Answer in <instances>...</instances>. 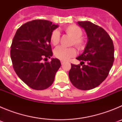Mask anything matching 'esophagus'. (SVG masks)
I'll return each instance as SVG.
<instances>
[{
    "mask_svg": "<svg viewBox=\"0 0 122 122\" xmlns=\"http://www.w3.org/2000/svg\"><path fill=\"white\" fill-rule=\"evenodd\" d=\"M60 62H61V64L63 65V63H65V61H63V60H61V61H60Z\"/></svg>",
    "mask_w": 122,
    "mask_h": 122,
    "instance_id": "esophagus-1",
    "label": "esophagus"
}]
</instances>
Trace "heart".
I'll use <instances>...</instances> for the list:
<instances>
[{
	"label": "heart",
	"instance_id": "1",
	"mask_svg": "<svg viewBox=\"0 0 122 122\" xmlns=\"http://www.w3.org/2000/svg\"><path fill=\"white\" fill-rule=\"evenodd\" d=\"M65 32L68 35L73 38L71 44L74 45L79 50L83 49L86 46V42L82 36L83 32L79 27L72 24L66 27L64 29ZM51 43L54 46L57 45L60 41V33L57 30H54L52 32L50 35ZM54 56L57 59L62 60H67L73 57L76 54V49L73 47L64 48L63 46H59L55 49L54 52Z\"/></svg>",
	"mask_w": 122,
	"mask_h": 122
}]
</instances>
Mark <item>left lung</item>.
<instances>
[{
  "label": "left lung",
  "instance_id": "left-lung-1",
  "mask_svg": "<svg viewBox=\"0 0 122 122\" xmlns=\"http://www.w3.org/2000/svg\"><path fill=\"white\" fill-rule=\"evenodd\" d=\"M85 29L88 42L82 54L76 59L80 64H71L69 77L72 84L82 90L93 89L108 76L114 61V47L105 30L90 21H79Z\"/></svg>",
  "mask_w": 122,
  "mask_h": 122
}]
</instances>
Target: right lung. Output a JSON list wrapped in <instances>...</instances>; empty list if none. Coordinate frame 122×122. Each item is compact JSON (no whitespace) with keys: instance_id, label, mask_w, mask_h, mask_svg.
Here are the masks:
<instances>
[{"instance_id":"right-lung-1","label":"right lung","mask_w":122,"mask_h":122,"mask_svg":"<svg viewBox=\"0 0 122 122\" xmlns=\"http://www.w3.org/2000/svg\"><path fill=\"white\" fill-rule=\"evenodd\" d=\"M57 27L49 21L36 19L25 23L15 33L10 49L13 67L31 89L41 90L50 87L61 66L57 59L42 63L52 56L50 35Z\"/></svg>"}]
</instances>
